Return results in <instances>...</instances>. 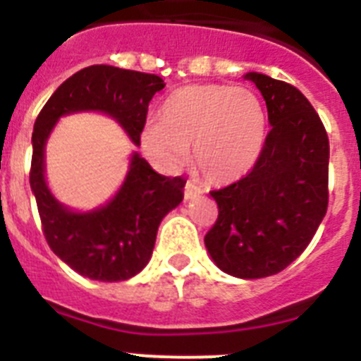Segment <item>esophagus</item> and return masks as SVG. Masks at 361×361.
Returning a JSON list of instances; mask_svg holds the SVG:
<instances>
[{
    "mask_svg": "<svg viewBox=\"0 0 361 361\" xmlns=\"http://www.w3.org/2000/svg\"><path fill=\"white\" fill-rule=\"evenodd\" d=\"M200 193H202V188L188 180L186 186H184V199H193V197L200 195Z\"/></svg>",
    "mask_w": 361,
    "mask_h": 361,
    "instance_id": "esophagus-1",
    "label": "esophagus"
}]
</instances>
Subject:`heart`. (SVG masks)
I'll return each instance as SVG.
<instances>
[{"label": "heart", "mask_w": 361, "mask_h": 361, "mask_svg": "<svg viewBox=\"0 0 361 361\" xmlns=\"http://www.w3.org/2000/svg\"><path fill=\"white\" fill-rule=\"evenodd\" d=\"M266 133V108L257 94L229 85H193L162 104L159 124L142 130L141 146L168 170H178L193 149L202 177L228 184L251 171Z\"/></svg>", "instance_id": "b5f03b06"}]
</instances>
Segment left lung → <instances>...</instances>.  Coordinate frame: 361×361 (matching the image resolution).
<instances>
[{
  "instance_id": "8db88e82",
  "label": "left lung",
  "mask_w": 361,
  "mask_h": 361,
  "mask_svg": "<svg viewBox=\"0 0 361 361\" xmlns=\"http://www.w3.org/2000/svg\"><path fill=\"white\" fill-rule=\"evenodd\" d=\"M267 106L271 130L253 170L209 191L219 206L204 244L237 279L280 273L312 240L329 204V137L296 86L264 73L245 75Z\"/></svg>"
}]
</instances>
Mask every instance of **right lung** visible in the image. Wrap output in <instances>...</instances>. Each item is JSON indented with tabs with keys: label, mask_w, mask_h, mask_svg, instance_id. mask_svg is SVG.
<instances>
[{
	"label": "right lung",
	"mask_w": 361,
	"mask_h": 361,
	"mask_svg": "<svg viewBox=\"0 0 361 361\" xmlns=\"http://www.w3.org/2000/svg\"><path fill=\"white\" fill-rule=\"evenodd\" d=\"M164 88L155 73L110 65L86 66L66 79L47 101L32 133L30 188L50 250L79 275L101 282L135 276L152 257L166 213L184 197L183 177H164L133 153L130 171L114 199L90 213H73L57 202L44 183V142L57 119L72 111H104L121 123L135 145L152 97Z\"/></svg>",
	"instance_id": "right-lung-1"
}]
</instances>
